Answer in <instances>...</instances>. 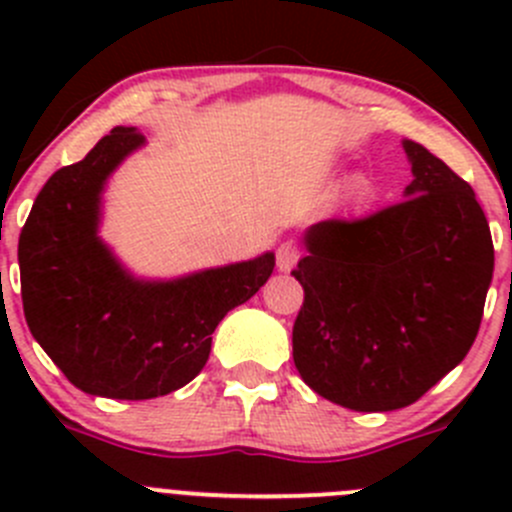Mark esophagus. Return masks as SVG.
Wrapping results in <instances>:
<instances>
[{
    "label": "esophagus",
    "mask_w": 512,
    "mask_h": 512,
    "mask_svg": "<svg viewBox=\"0 0 512 512\" xmlns=\"http://www.w3.org/2000/svg\"><path fill=\"white\" fill-rule=\"evenodd\" d=\"M297 260H299V250L292 245V242L280 245V250H277V270L292 272L294 265H297Z\"/></svg>",
    "instance_id": "esophagus-1"
}]
</instances>
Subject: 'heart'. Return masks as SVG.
Wrapping results in <instances>:
<instances>
[{
  "label": "heart",
  "mask_w": 512,
  "mask_h": 512,
  "mask_svg": "<svg viewBox=\"0 0 512 512\" xmlns=\"http://www.w3.org/2000/svg\"><path fill=\"white\" fill-rule=\"evenodd\" d=\"M354 193L356 195H366V190H369V188H366V183H364V180H356V183H354Z\"/></svg>",
  "instance_id": "b5f03b06"
}]
</instances>
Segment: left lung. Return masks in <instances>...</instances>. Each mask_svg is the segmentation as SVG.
I'll list each match as a JSON object with an SVG mask.
<instances>
[{
  "mask_svg": "<svg viewBox=\"0 0 512 512\" xmlns=\"http://www.w3.org/2000/svg\"><path fill=\"white\" fill-rule=\"evenodd\" d=\"M404 200L371 218L304 230L292 272L304 304L294 366L314 394L352 411L414 404L466 359L493 280V240L476 193L421 143Z\"/></svg>",
  "mask_w": 512,
  "mask_h": 512,
  "instance_id": "8db88e82",
  "label": "left lung"
}]
</instances>
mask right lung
Masks as SVG:
<instances>
[{
  "label": "right lung",
  "mask_w": 512,
  "mask_h": 512,
  "mask_svg": "<svg viewBox=\"0 0 512 512\" xmlns=\"http://www.w3.org/2000/svg\"><path fill=\"white\" fill-rule=\"evenodd\" d=\"M143 146L133 128H113L46 180L19 235L29 332L76 389L103 399H156L193 381L215 327L275 270V252L170 280L128 270L101 237L103 193Z\"/></svg>",
  "instance_id": "right-lung-1"
}]
</instances>
